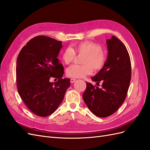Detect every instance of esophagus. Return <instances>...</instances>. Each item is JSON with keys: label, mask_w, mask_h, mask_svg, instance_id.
<instances>
[{"label": "esophagus", "mask_w": 150, "mask_h": 150, "mask_svg": "<svg viewBox=\"0 0 150 150\" xmlns=\"http://www.w3.org/2000/svg\"><path fill=\"white\" fill-rule=\"evenodd\" d=\"M76 80V79H70V82L72 83H74L75 81Z\"/></svg>", "instance_id": "1"}]
</instances>
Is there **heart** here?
Masks as SVG:
<instances>
[{"mask_svg": "<svg viewBox=\"0 0 150 150\" xmlns=\"http://www.w3.org/2000/svg\"><path fill=\"white\" fill-rule=\"evenodd\" d=\"M77 54H83L82 64H74L67 69L66 74L70 78H83L95 71H99L106 62V52L98 44L91 41H83L75 44L72 48L68 47L61 54L63 63L69 64L74 61Z\"/></svg>", "mask_w": 150, "mask_h": 150, "instance_id": "b5f03b06", "label": "heart"}]
</instances>
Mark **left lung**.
Here are the masks:
<instances>
[{"instance_id":"obj_1","label":"left lung","mask_w":150,"mask_h":150,"mask_svg":"<svg viewBox=\"0 0 150 150\" xmlns=\"http://www.w3.org/2000/svg\"><path fill=\"white\" fill-rule=\"evenodd\" d=\"M108 55L105 67L91 79L101 88L86 82L83 99L91 112L99 117L113 114L124 102L131 79V63L125 45L116 37L106 40Z\"/></svg>"}]
</instances>
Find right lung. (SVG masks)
Returning <instances> with one entry per match:
<instances>
[{
    "label": "right lung",
    "mask_w": 150,
    "mask_h": 150,
    "mask_svg": "<svg viewBox=\"0 0 150 150\" xmlns=\"http://www.w3.org/2000/svg\"><path fill=\"white\" fill-rule=\"evenodd\" d=\"M62 47V42L40 35L29 40L18 54V93L28 108L37 116L44 117L54 112L70 86V79H62L64 68L57 58ZM52 77L58 81L50 82Z\"/></svg>",
    "instance_id": "obj_1"
}]
</instances>
